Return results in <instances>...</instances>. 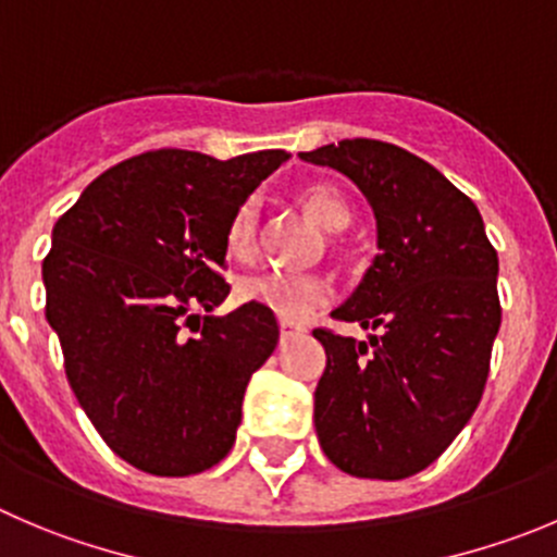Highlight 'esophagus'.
<instances>
[{
	"label": "esophagus",
	"mask_w": 557,
	"mask_h": 557,
	"mask_svg": "<svg viewBox=\"0 0 557 557\" xmlns=\"http://www.w3.org/2000/svg\"><path fill=\"white\" fill-rule=\"evenodd\" d=\"M278 331H282V336H295V333H304V327L295 325V322H287V320H278Z\"/></svg>",
	"instance_id": "1"
}]
</instances>
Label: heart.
<instances>
[{"instance_id":"heart-1","label":"heart","mask_w":557,"mask_h":557,"mask_svg":"<svg viewBox=\"0 0 557 557\" xmlns=\"http://www.w3.org/2000/svg\"><path fill=\"white\" fill-rule=\"evenodd\" d=\"M298 202L327 232L344 230L352 219L347 196L325 180L304 185L298 190ZM253 237H257V205L246 202L232 215L230 230H226V248H230L232 257H246L253 248ZM235 293L243 304L262 306L264 311L287 322L306 320L311 311L331 300V287L320 275L273 273V270L243 275Z\"/></svg>"}]
</instances>
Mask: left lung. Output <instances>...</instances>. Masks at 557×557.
Wrapping results in <instances>:
<instances>
[{"instance_id": "8db88e82", "label": "left lung", "mask_w": 557, "mask_h": 557, "mask_svg": "<svg viewBox=\"0 0 557 557\" xmlns=\"http://www.w3.org/2000/svg\"><path fill=\"white\" fill-rule=\"evenodd\" d=\"M300 158L361 188L380 248L333 311L377 336L314 331L327 355L314 391L317 437L344 473L407 479L451 446L484 394L500 327L497 251L468 196L401 147L344 139Z\"/></svg>"}]
</instances>
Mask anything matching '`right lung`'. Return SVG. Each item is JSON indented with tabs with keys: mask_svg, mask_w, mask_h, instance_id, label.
Masks as SVG:
<instances>
[{
	"mask_svg": "<svg viewBox=\"0 0 557 557\" xmlns=\"http://www.w3.org/2000/svg\"><path fill=\"white\" fill-rule=\"evenodd\" d=\"M152 150L106 169L54 224L46 320L106 446L152 475H194L230 454L251 374L278 325L262 306L199 317L230 295L226 230L287 161Z\"/></svg>",
	"mask_w": 557,
	"mask_h": 557,
	"instance_id": "add662e5",
	"label": "right lung"
}]
</instances>
